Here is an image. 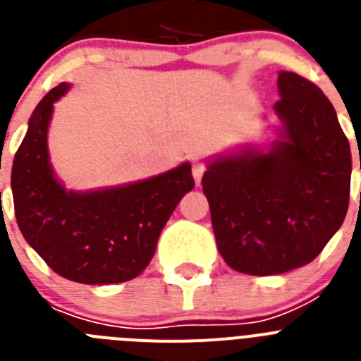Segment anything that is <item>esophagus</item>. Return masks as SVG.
I'll return each instance as SVG.
<instances>
[{"instance_id":"esophagus-1","label":"esophagus","mask_w":361,"mask_h":361,"mask_svg":"<svg viewBox=\"0 0 361 361\" xmlns=\"http://www.w3.org/2000/svg\"><path fill=\"white\" fill-rule=\"evenodd\" d=\"M204 171H206V164L200 161L193 162V177H195V183L200 184V180H202V175Z\"/></svg>"}]
</instances>
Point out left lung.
<instances>
[{"label":"left lung","mask_w":361,"mask_h":361,"mask_svg":"<svg viewBox=\"0 0 361 361\" xmlns=\"http://www.w3.org/2000/svg\"><path fill=\"white\" fill-rule=\"evenodd\" d=\"M279 94L282 130L269 149L245 146L202 177L216 247L245 275L312 262L349 208L350 146L331 101L295 72H280Z\"/></svg>","instance_id":"1"}]
</instances>
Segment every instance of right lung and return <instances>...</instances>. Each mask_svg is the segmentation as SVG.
I'll return each mask as SVG.
<instances>
[{"label": "right lung", "mask_w": 361, "mask_h": 361, "mask_svg": "<svg viewBox=\"0 0 361 361\" xmlns=\"http://www.w3.org/2000/svg\"><path fill=\"white\" fill-rule=\"evenodd\" d=\"M61 82L32 111L12 164V195L25 240L63 279L119 283L139 276L152 260L159 235L195 180L190 162L124 186L66 190L49 159L47 133Z\"/></svg>", "instance_id": "right-lung-1"}]
</instances>
